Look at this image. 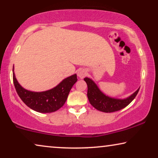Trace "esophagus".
I'll list each match as a JSON object with an SVG mask.
<instances>
[{
  "label": "esophagus",
  "mask_w": 158,
  "mask_h": 158,
  "mask_svg": "<svg viewBox=\"0 0 158 158\" xmlns=\"http://www.w3.org/2000/svg\"><path fill=\"white\" fill-rule=\"evenodd\" d=\"M85 75H86V71L84 70V69H80L78 72H77V75H78L80 78H83V77L85 76Z\"/></svg>",
  "instance_id": "34e87169"
}]
</instances>
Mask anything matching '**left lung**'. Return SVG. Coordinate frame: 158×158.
Here are the masks:
<instances>
[{
  "label": "left lung",
  "instance_id": "8db88e82",
  "mask_svg": "<svg viewBox=\"0 0 158 158\" xmlns=\"http://www.w3.org/2000/svg\"><path fill=\"white\" fill-rule=\"evenodd\" d=\"M84 81L86 82L88 85L87 96L90 103L95 109L106 113L119 111L127 106L134 100L139 90L138 89L131 96L126 99H116L110 98L103 94L92 80L85 77L84 78Z\"/></svg>",
  "mask_w": 158,
  "mask_h": 158
}]
</instances>
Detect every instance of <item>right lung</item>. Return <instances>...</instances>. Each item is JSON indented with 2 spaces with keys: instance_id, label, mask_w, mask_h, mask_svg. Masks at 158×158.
Masks as SVG:
<instances>
[{
  "instance_id": "right-lung-1",
  "label": "right lung",
  "mask_w": 158,
  "mask_h": 158,
  "mask_svg": "<svg viewBox=\"0 0 158 158\" xmlns=\"http://www.w3.org/2000/svg\"><path fill=\"white\" fill-rule=\"evenodd\" d=\"M77 81V75L75 74L63 80L52 89L44 92H32L21 87L16 81L14 73H13V81L19 96L30 109L40 113H51L60 109Z\"/></svg>"
}]
</instances>
